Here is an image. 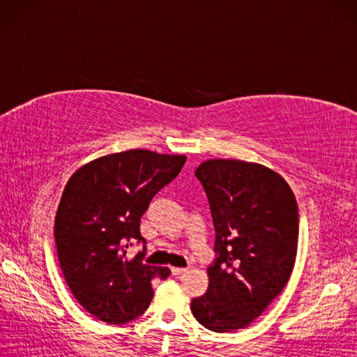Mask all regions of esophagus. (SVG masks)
Masks as SVG:
<instances>
[{
	"instance_id": "esophagus-1",
	"label": "esophagus",
	"mask_w": 357,
	"mask_h": 357,
	"mask_svg": "<svg viewBox=\"0 0 357 357\" xmlns=\"http://www.w3.org/2000/svg\"><path fill=\"white\" fill-rule=\"evenodd\" d=\"M185 270L187 268H183V267H172V275L173 276H179V275H183Z\"/></svg>"
}]
</instances>
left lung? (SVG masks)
<instances>
[{
	"mask_svg": "<svg viewBox=\"0 0 357 357\" xmlns=\"http://www.w3.org/2000/svg\"><path fill=\"white\" fill-rule=\"evenodd\" d=\"M195 174L208 198L216 257L207 268L208 290L192 301V313L211 331L245 328L290 279L298 204L285 179L261 164L208 159Z\"/></svg>",
	"mask_w": 357,
	"mask_h": 357,
	"instance_id": "obj_1",
	"label": "left lung"
}]
</instances>
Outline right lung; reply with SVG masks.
<instances>
[{
	"label": "right lung",
	"instance_id": "add662e5",
	"mask_svg": "<svg viewBox=\"0 0 357 357\" xmlns=\"http://www.w3.org/2000/svg\"><path fill=\"white\" fill-rule=\"evenodd\" d=\"M184 164V155L127 150L82 165L66 184L55 218L58 259L75 299L96 319L113 325L136 319L153 298L151 279L170 275L167 267L142 262L139 222ZM133 241L144 248L127 260Z\"/></svg>",
	"mask_w": 357,
	"mask_h": 357
}]
</instances>
